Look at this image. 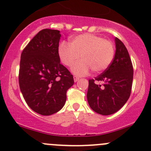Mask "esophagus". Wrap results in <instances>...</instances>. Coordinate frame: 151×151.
Segmentation results:
<instances>
[{"mask_svg": "<svg viewBox=\"0 0 151 151\" xmlns=\"http://www.w3.org/2000/svg\"><path fill=\"white\" fill-rule=\"evenodd\" d=\"M79 80H80V78H79L78 77H77V76H74V82H77Z\"/></svg>", "mask_w": 151, "mask_h": 151, "instance_id": "34e87169", "label": "esophagus"}]
</instances>
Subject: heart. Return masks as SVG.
<instances>
[{
    "instance_id": "obj_1",
    "label": "heart",
    "mask_w": 151,
    "mask_h": 151,
    "mask_svg": "<svg viewBox=\"0 0 151 151\" xmlns=\"http://www.w3.org/2000/svg\"><path fill=\"white\" fill-rule=\"evenodd\" d=\"M61 62L71 67L74 74L86 75L91 69L94 73L105 71L114 58L115 46L111 40L93 34H83L74 37L71 43L62 42L58 48Z\"/></svg>"
}]
</instances>
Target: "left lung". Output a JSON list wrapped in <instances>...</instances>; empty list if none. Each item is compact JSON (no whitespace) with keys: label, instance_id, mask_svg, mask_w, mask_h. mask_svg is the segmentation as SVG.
<instances>
[{"label":"left lung","instance_id":"left-lung-1","mask_svg":"<svg viewBox=\"0 0 151 151\" xmlns=\"http://www.w3.org/2000/svg\"><path fill=\"white\" fill-rule=\"evenodd\" d=\"M115 43L116 53L109 67L94 79L88 80V102L93 111L102 115L119 111L128 101L132 88L134 68L131 58L119 39L116 37Z\"/></svg>","mask_w":151,"mask_h":151}]
</instances>
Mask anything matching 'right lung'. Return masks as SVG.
<instances>
[{
  "mask_svg": "<svg viewBox=\"0 0 151 151\" xmlns=\"http://www.w3.org/2000/svg\"><path fill=\"white\" fill-rule=\"evenodd\" d=\"M60 31L45 29L30 40L21 53L19 86L27 105L39 114L49 116L65 105L73 75L60 63Z\"/></svg>",
  "mask_w": 151,
  "mask_h": 151,
  "instance_id": "1",
  "label": "right lung"
}]
</instances>
